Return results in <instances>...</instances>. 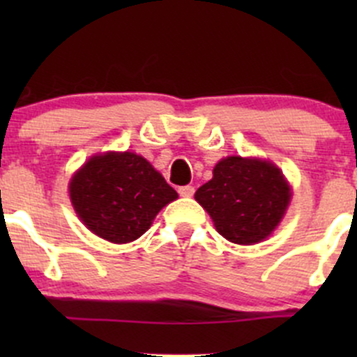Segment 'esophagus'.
<instances>
[{
    "instance_id": "34e87169",
    "label": "esophagus",
    "mask_w": 357,
    "mask_h": 357,
    "mask_svg": "<svg viewBox=\"0 0 357 357\" xmlns=\"http://www.w3.org/2000/svg\"><path fill=\"white\" fill-rule=\"evenodd\" d=\"M178 193H179V195H181V197H193V193H195V188H193V186H190V185L179 186Z\"/></svg>"
}]
</instances>
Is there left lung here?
Segmentation results:
<instances>
[{
    "mask_svg": "<svg viewBox=\"0 0 357 357\" xmlns=\"http://www.w3.org/2000/svg\"><path fill=\"white\" fill-rule=\"evenodd\" d=\"M195 200L208 212L226 240L252 245L271 235L290 202V188L278 167L266 160L226 157Z\"/></svg>",
    "mask_w": 357,
    "mask_h": 357,
    "instance_id": "1",
    "label": "left lung"
}]
</instances>
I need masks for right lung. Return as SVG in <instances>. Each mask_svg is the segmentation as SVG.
Returning a JSON list of instances; mask_svg holds the SVG:
<instances>
[{"label":"right lung","instance_id":"obj_1","mask_svg":"<svg viewBox=\"0 0 357 357\" xmlns=\"http://www.w3.org/2000/svg\"><path fill=\"white\" fill-rule=\"evenodd\" d=\"M70 200L95 235L114 243L139 238L164 205L178 199L160 172L136 153L89 158L72 178Z\"/></svg>","mask_w":357,"mask_h":357}]
</instances>
